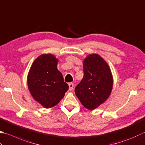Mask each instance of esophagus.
<instances>
[{"mask_svg": "<svg viewBox=\"0 0 145 145\" xmlns=\"http://www.w3.org/2000/svg\"><path fill=\"white\" fill-rule=\"evenodd\" d=\"M69 90H72L73 89V83H69Z\"/></svg>", "mask_w": 145, "mask_h": 145, "instance_id": "obj_1", "label": "esophagus"}]
</instances>
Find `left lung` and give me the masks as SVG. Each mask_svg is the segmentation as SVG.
<instances>
[{"label": "left lung", "instance_id": "left-lung-1", "mask_svg": "<svg viewBox=\"0 0 145 145\" xmlns=\"http://www.w3.org/2000/svg\"><path fill=\"white\" fill-rule=\"evenodd\" d=\"M84 77L75 89L76 97L86 108L93 110L109 97L113 78L109 65L97 54H90L84 61Z\"/></svg>", "mask_w": 145, "mask_h": 145}]
</instances>
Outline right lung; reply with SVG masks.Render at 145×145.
Listing matches in <instances>:
<instances>
[{"label":"right lung","mask_w":145,"mask_h":145,"mask_svg":"<svg viewBox=\"0 0 145 145\" xmlns=\"http://www.w3.org/2000/svg\"><path fill=\"white\" fill-rule=\"evenodd\" d=\"M58 61L52 54L41 55L33 62L27 75L31 94L45 108L58 104L69 88L57 69Z\"/></svg>","instance_id":"1"}]
</instances>
